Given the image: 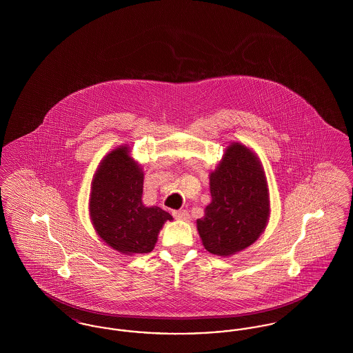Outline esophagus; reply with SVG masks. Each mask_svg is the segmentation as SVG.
Instances as JSON below:
<instances>
[{"mask_svg": "<svg viewBox=\"0 0 353 353\" xmlns=\"http://www.w3.org/2000/svg\"><path fill=\"white\" fill-rule=\"evenodd\" d=\"M173 217L179 221H186L189 219V213L186 210H174Z\"/></svg>", "mask_w": 353, "mask_h": 353, "instance_id": "34e87169", "label": "esophagus"}]
</instances>
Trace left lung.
Returning <instances> with one entry per match:
<instances>
[{
  "mask_svg": "<svg viewBox=\"0 0 353 353\" xmlns=\"http://www.w3.org/2000/svg\"><path fill=\"white\" fill-rule=\"evenodd\" d=\"M212 202L197 219L203 248L230 256L252 245L270 219V193L265 169L255 152L233 141L217 168L209 173Z\"/></svg>",
  "mask_w": 353,
  "mask_h": 353,
  "instance_id": "8db88e82",
  "label": "left lung"
}]
</instances>
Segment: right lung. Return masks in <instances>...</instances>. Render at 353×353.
I'll list each match as a JSON object with an SVG mask.
<instances>
[{"label": "right lung", "instance_id": "add662e5", "mask_svg": "<svg viewBox=\"0 0 353 353\" xmlns=\"http://www.w3.org/2000/svg\"><path fill=\"white\" fill-rule=\"evenodd\" d=\"M127 144L103 157L91 181L88 212L101 241L120 254L151 252L168 212L143 203L144 172Z\"/></svg>", "mask_w": 353, "mask_h": 353}]
</instances>
